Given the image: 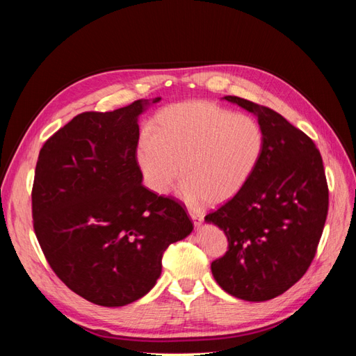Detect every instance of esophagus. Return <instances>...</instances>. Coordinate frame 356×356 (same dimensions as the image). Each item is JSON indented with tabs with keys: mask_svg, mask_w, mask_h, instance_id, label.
<instances>
[{
	"mask_svg": "<svg viewBox=\"0 0 356 356\" xmlns=\"http://www.w3.org/2000/svg\"><path fill=\"white\" fill-rule=\"evenodd\" d=\"M188 215L191 217L193 222H195L196 227H200L202 222H203V215H200L199 212H195V211H188Z\"/></svg>",
	"mask_w": 356,
	"mask_h": 356,
	"instance_id": "1",
	"label": "esophagus"
}]
</instances>
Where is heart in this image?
<instances>
[{
    "instance_id": "b5f03b06",
    "label": "heart",
    "mask_w": 356,
    "mask_h": 356,
    "mask_svg": "<svg viewBox=\"0 0 356 356\" xmlns=\"http://www.w3.org/2000/svg\"><path fill=\"white\" fill-rule=\"evenodd\" d=\"M264 134L254 117L233 114L207 101L166 106L139 143L136 160L145 184L166 195L179 177V197L191 207L233 196L260 163Z\"/></svg>"
}]
</instances>
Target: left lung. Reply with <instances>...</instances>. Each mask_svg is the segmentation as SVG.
Here are the masks:
<instances>
[{
  "instance_id": "1",
  "label": "left lung",
  "mask_w": 356,
  "mask_h": 356,
  "mask_svg": "<svg viewBox=\"0 0 356 356\" xmlns=\"http://www.w3.org/2000/svg\"><path fill=\"white\" fill-rule=\"evenodd\" d=\"M222 99L257 117L264 149L245 187L204 217L229 241L211 270L230 296L266 301L298 282L314 260L328 213L325 170L314 141L281 114L238 96Z\"/></svg>"
}]
</instances>
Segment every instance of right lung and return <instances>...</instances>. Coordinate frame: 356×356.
I'll return each instance as SVG.
<instances>
[{"instance_id": "add662e5", "label": "right lung", "mask_w": 356, "mask_h": 356, "mask_svg": "<svg viewBox=\"0 0 356 356\" xmlns=\"http://www.w3.org/2000/svg\"><path fill=\"white\" fill-rule=\"evenodd\" d=\"M160 99L81 113L40 149L35 236L60 281L95 305L120 307L144 297L166 248L193 230L181 203L143 186L138 117Z\"/></svg>"}]
</instances>
